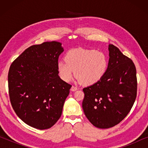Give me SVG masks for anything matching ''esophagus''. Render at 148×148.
Masks as SVG:
<instances>
[{
    "label": "esophagus",
    "mask_w": 148,
    "mask_h": 148,
    "mask_svg": "<svg viewBox=\"0 0 148 148\" xmlns=\"http://www.w3.org/2000/svg\"><path fill=\"white\" fill-rule=\"evenodd\" d=\"M77 90V87H75V86H73L71 87V90L73 91V92H74V91H76Z\"/></svg>",
    "instance_id": "esophagus-1"
}]
</instances>
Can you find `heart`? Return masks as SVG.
<instances>
[{
    "label": "heart",
    "instance_id": "b5f03b06",
    "mask_svg": "<svg viewBox=\"0 0 148 148\" xmlns=\"http://www.w3.org/2000/svg\"><path fill=\"white\" fill-rule=\"evenodd\" d=\"M108 60L102 52L94 50L75 48L66 52L64 60H59L57 69L60 77L66 82L75 75L82 84L90 86L99 82L106 73Z\"/></svg>",
    "mask_w": 148,
    "mask_h": 148
}]
</instances>
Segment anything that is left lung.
<instances>
[{"label": "left lung", "mask_w": 148, "mask_h": 148, "mask_svg": "<svg viewBox=\"0 0 148 148\" xmlns=\"http://www.w3.org/2000/svg\"><path fill=\"white\" fill-rule=\"evenodd\" d=\"M106 73L96 84L83 89L82 102L87 119L96 127L118 125L130 112L137 96L136 68L132 60L109 44Z\"/></svg>", "instance_id": "left-lung-1"}]
</instances>
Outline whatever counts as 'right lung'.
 Instances as JSON below:
<instances>
[{"label": "right lung", "instance_id": "add662e5", "mask_svg": "<svg viewBox=\"0 0 148 148\" xmlns=\"http://www.w3.org/2000/svg\"><path fill=\"white\" fill-rule=\"evenodd\" d=\"M61 43L46 42L27 48L10 66L8 86L14 111L34 128L47 129L57 122L71 85L58 76Z\"/></svg>", "mask_w": 148, "mask_h": 148}]
</instances>
